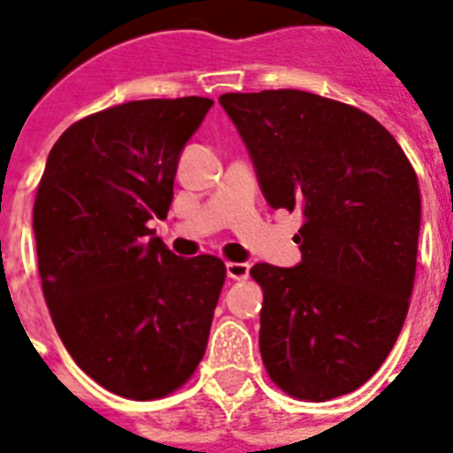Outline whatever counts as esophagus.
Instances as JSON below:
<instances>
[{
    "label": "esophagus",
    "instance_id": "34e87169",
    "mask_svg": "<svg viewBox=\"0 0 453 453\" xmlns=\"http://www.w3.org/2000/svg\"><path fill=\"white\" fill-rule=\"evenodd\" d=\"M249 263H226V273L230 280H247L249 277Z\"/></svg>",
    "mask_w": 453,
    "mask_h": 453
}]
</instances>
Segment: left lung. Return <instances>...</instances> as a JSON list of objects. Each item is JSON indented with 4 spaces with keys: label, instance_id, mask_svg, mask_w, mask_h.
<instances>
[{
    "label": "left lung",
    "instance_id": "left-lung-1",
    "mask_svg": "<svg viewBox=\"0 0 453 453\" xmlns=\"http://www.w3.org/2000/svg\"><path fill=\"white\" fill-rule=\"evenodd\" d=\"M273 209H298L301 263H256L263 365L284 393L324 402L383 365L407 317L421 230L418 180L372 115L277 88L219 98Z\"/></svg>",
    "mask_w": 453,
    "mask_h": 453
}]
</instances>
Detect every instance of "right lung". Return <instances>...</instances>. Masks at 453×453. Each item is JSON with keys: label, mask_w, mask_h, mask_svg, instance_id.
<instances>
[{"label": "right lung", "mask_w": 453, "mask_h": 453, "mask_svg": "<svg viewBox=\"0 0 453 453\" xmlns=\"http://www.w3.org/2000/svg\"><path fill=\"white\" fill-rule=\"evenodd\" d=\"M211 98L131 101L74 122L49 152L32 230L53 326L81 372L129 400L173 393L204 357L226 282L216 256L180 258L166 219L180 152Z\"/></svg>", "instance_id": "right-lung-1"}]
</instances>
